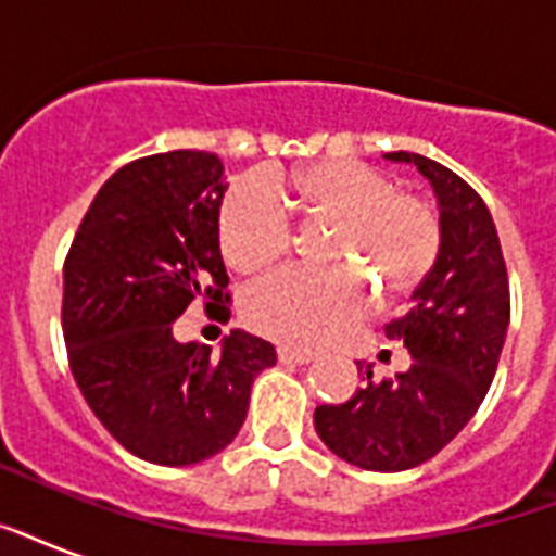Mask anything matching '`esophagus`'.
I'll list each match as a JSON object with an SVG mask.
<instances>
[{
	"label": "esophagus",
	"instance_id": "1",
	"mask_svg": "<svg viewBox=\"0 0 556 556\" xmlns=\"http://www.w3.org/2000/svg\"><path fill=\"white\" fill-rule=\"evenodd\" d=\"M277 357L282 364H312L314 352L308 349H294V346H279Z\"/></svg>",
	"mask_w": 556,
	"mask_h": 556
}]
</instances>
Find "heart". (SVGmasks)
I'll return each mask as SVG.
<instances>
[{"instance_id": "obj_1", "label": "heart", "mask_w": 556, "mask_h": 556, "mask_svg": "<svg viewBox=\"0 0 556 556\" xmlns=\"http://www.w3.org/2000/svg\"><path fill=\"white\" fill-rule=\"evenodd\" d=\"M279 187L308 222L334 225L326 260L352 264L401 300L421 288L441 251V222L418 192L361 161H317L279 178ZM294 222L260 178H239L218 207V248L236 274H260L291 251ZM352 267V268H353ZM351 268V269H352ZM351 269L286 268L244 296V320L288 346H320L361 320L371 291Z\"/></svg>"}]
</instances>
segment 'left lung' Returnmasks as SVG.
Returning a JSON list of instances; mask_svg holds the SVG:
<instances>
[{
	"instance_id": "obj_1",
	"label": "left lung",
	"mask_w": 556,
	"mask_h": 556,
	"mask_svg": "<svg viewBox=\"0 0 556 556\" xmlns=\"http://www.w3.org/2000/svg\"><path fill=\"white\" fill-rule=\"evenodd\" d=\"M430 178L441 207V251L409 312L383 326L413 366L366 383L343 404L314 409V430L334 456L378 473L409 470L456 439L488 395L510 320L508 268L482 195L439 161L387 152Z\"/></svg>"
}]
</instances>
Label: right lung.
<instances>
[{"mask_svg":"<svg viewBox=\"0 0 556 556\" xmlns=\"http://www.w3.org/2000/svg\"><path fill=\"white\" fill-rule=\"evenodd\" d=\"M222 161L173 150L129 161L100 187L63 265V338L86 404L132 456L185 467L244 424L251 383L277 364L268 340L233 329L222 355L178 343L190 303L230 317L218 251Z\"/></svg>","mask_w":556,"mask_h":556,"instance_id":"add662e5","label":"right lung"}]
</instances>
